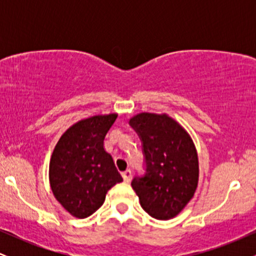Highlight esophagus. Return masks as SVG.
I'll use <instances>...</instances> for the list:
<instances>
[{
	"label": "esophagus",
	"instance_id": "esophagus-1",
	"mask_svg": "<svg viewBox=\"0 0 256 256\" xmlns=\"http://www.w3.org/2000/svg\"><path fill=\"white\" fill-rule=\"evenodd\" d=\"M122 178H124V182H126V183H128V182L131 180L132 173H131L130 170H126L125 172L122 173Z\"/></svg>",
	"mask_w": 256,
	"mask_h": 256
}]
</instances>
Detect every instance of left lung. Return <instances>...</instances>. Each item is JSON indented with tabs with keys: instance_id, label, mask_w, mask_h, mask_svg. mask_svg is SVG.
<instances>
[{
	"instance_id": "8db88e82",
	"label": "left lung",
	"mask_w": 256,
	"mask_h": 256,
	"mask_svg": "<svg viewBox=\"0 0 256 256\" xmlns=\"http://www.w3.org/2000/svg\"><path fill=\"white\" fill-rule=\"evenodd\" d=\"M130 125L142 140L146 158V174L134 178L132 189L152 218H174L198 189V158L192 137L167 114H136Z\"/></svg>"
}]
</instances>
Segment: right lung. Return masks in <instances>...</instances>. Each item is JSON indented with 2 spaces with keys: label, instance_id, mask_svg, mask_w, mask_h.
I'll return each instance as SVG.
<instances>
[{
  "label": "right lung",
  "instance_id": "obj_1",
  "mask_svg": "<svg viewBox=\"0 0 256 256\" xmlns=\"http://www.w3.org/2000/svg\"><path fill=\"white\" fill-rule=\"evenodd\" d=\"M118 114L94 116L67 128L55 146L49 182L55 198L76 218L83 219L104 204L106 194L122 182L104 140Z\"/></svg>",
  "mask_w": 256,
  "mask_h": 256
}]
</instances>
